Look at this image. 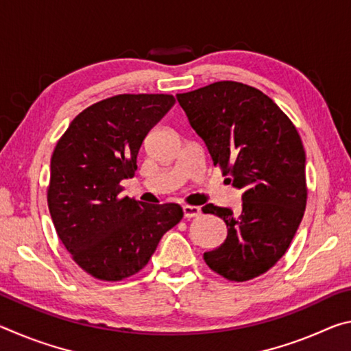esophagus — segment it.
I'll list each match as a JSON object with an SVG mask.
<instances>
[{
    "mask_svg": "<svg viewBox=\"0 0 351 351\" xmlns=\"http://www.w3.org/2000/svg\"><path fill=\"white\" fill-rule=\"evenodd\" d=\"M182 212H184V218H195V217H198L199 213H201V209L199 207H197V206H182Z\"/></svg>",
    "mask_w": 351,
    "mask_h": 351,
    "instance_id": "34e87169",
    "label": "esophagus"
}]
</instances>
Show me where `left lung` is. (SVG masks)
I'll use <instances>...</instances> for the list:
<instances>
[{"mask_svg": "<svg viewBox=\"0 0 351 351\" xmlns=\"http://www.w3.org/2000/svg\"><path fill=\"white\" fill-rule=\"evenodd\" d=\"M226 181L241 189V209L206 204L228 226L221 246L204 252L212 271L232 282L265 274L293 241L306 206L305 150L289 117L257 88L215 82L176 94Z\"/></svg>", "mask_w": 351, "mask_h": 351, "instance_id": "obj_1", "label": "left lung"}]
</instances>
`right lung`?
I'll return each instance as SVG.
<instances>
[{"instance_id": "1", "label": "right lung", "mask_w": 351, "mask_h": 351, "mask_svg": "<svg viewBox=\"0 0 351 351\" xmlns=\"http://www.w3.org/2000/svg\"><path fill=\"white\" fill-rule=\"evenodd\" d=\"M175 105L170 94H119L75 116L51 158L47 207L73 260L117 282L139 272L182 218L180 204L121 197L148 132Z\"/></svg>"}]
</instances>
